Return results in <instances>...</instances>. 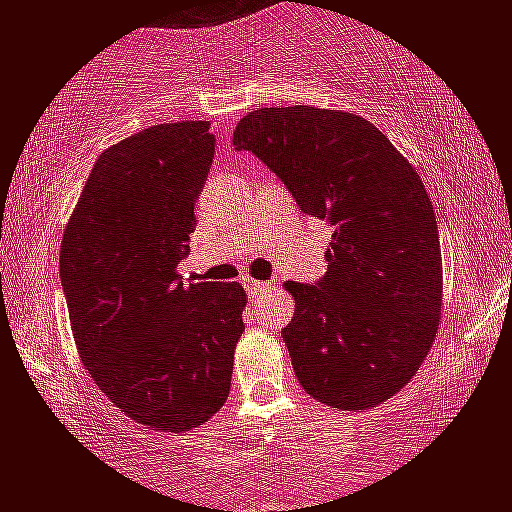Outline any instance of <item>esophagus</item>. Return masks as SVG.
Listing matches in <instances>:
<instances>
[{"label": "esophagus", "mask_w": 512, "mask_h": 512, "mask_svg": "<svg viewBox=\"0 0 512 512\" xmlns=\"http://www.w3.org/2000/svg\"><path fill=\"white\" fill-rule=\"evenodd\" d=\"M244 287H246V292H249L251 299H254V296L268 292L270 282H263V280H244Z\"/></svg>", "instance_id": "34e87169"}]
</instances>
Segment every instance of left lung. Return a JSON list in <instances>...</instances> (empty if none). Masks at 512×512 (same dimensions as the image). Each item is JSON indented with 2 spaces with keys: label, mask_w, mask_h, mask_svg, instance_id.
<instances>
[{
  "label": "left lung",
  "mask_w": 512,
  "mask_h": 512,
  "mask_svg": "<svg viewBox=\"0 0 512 512\" xmlns=\"http://www.w3.org/2000/svg\"><path fill=\"white\" fill-rule=\"evenodd\" d=\"M232 144L334 230L323 280L285 285L294 318L282 339L296 380L325 406H380L413 380L441 323L439 230L420 175L349 111L258 109Z\"/></svg>",
  "instance_id": "obj_1"
}]
</instances>
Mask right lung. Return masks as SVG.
<instances>
[{"mask_svg": "<svg viewBox=\"0 0 512 512\" xmlns=\"http://www.w3.org/2000/svg\"><path fill=\"white\" fill-rule=\"evenodd\" d=\"M161 123L99 154L61 242V285L80 358L132 420L187 432L230 394L244 287L185 282L178 263L216 137Z\"/></svg>", "mask_w": 512, "mask_h": 512, "instance_id": "add662e5", "label": "right lung"}]
</instances>
